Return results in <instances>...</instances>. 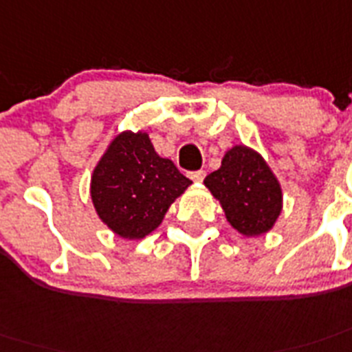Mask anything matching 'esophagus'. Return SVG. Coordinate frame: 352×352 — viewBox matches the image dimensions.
<instances>
[{
	"label": "esophagus",
	"instance_id": "34e87169",
	"mask_svg": "<svg viewBox=\"0 0 352 352\" xmlns=\"http://www.w3.org/2000/svg\"><path fill=\"white\" fill-rule=\"evenodd\" d=\"M204 177H206V171L204 170H199V171H191V179H193L195 182H202Z\"/></svg>",
	"mask_w": 352,
	"mask_h": 352
}]
</instances>
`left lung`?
<instances>
[{"label":"left lung","instance_id":"1","mask_svg":"<svg viewBox=\"0 0 352 352\" xmlns=\"http://www.w3.org/2000/svg\"><path fill=\"white\" fill-rule=\"evenodd\" d=\"M204 184L220 200L236 231L258 236L270 231L283 208L281 186L259 153L243 144L226 153L220 170Z\"/></svg>","mask_w":352,"mask_h":352}]
</instances>
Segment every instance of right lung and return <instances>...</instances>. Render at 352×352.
Instances as JSON below:
<instances>
[{"mask_svg":"<svg viewBox=\"0 0 352 352\" xmlns=\"http://www.w3.org/2000/svg\"><path fill=\"white\" fill-rule=\"evenodd\" d=\"M190 184L170 159L159 157L148 135L123 132L94 168L91 199L103 223L132 240L157 229L171 202Z\"/></svg>","mask_w":352,"mask_h":352,"instance_id":"obj_1","label":"right lung"}]
</instances>
